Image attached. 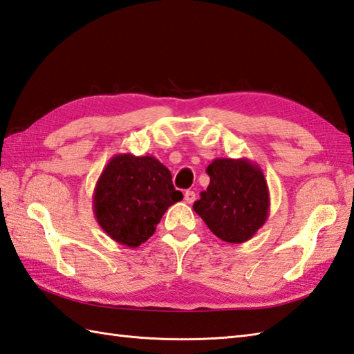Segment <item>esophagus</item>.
Here are the masks:
<instances>
[{
	"label": "esophagus",
	"instance_id": "obj_1",
	"mask_svg": "<svg viewBox=\"0 0 354 354\" xmlns=\"http://www.w3.org/2000/svg\"><path fill=\"white\" fill-rule=\"evenodd\" d=\"M184 201L187 202V204H193V202L196 201V193L192 192V190H187L184 193Z\"/></svg>",
	"mask_w": 354,
	"mask_h": 354
}]
</instances>
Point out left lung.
I'll return each instance as SVG.
<instances>
[{"label": "left lung", "instance_id": "obj_1", "mask_svg": "<svg viewBox=\"0 0 354 354\" xmlns=\"http://www.w3.org/2000/svg\"><path fill=\"white\" fill-rule=\"evenodd\" d=\"M207 173L209 184L193 209L223 242L250 240L269 216V189L260 165L246 158H216Z\"/></svg>", "mask_w": 354, "mask_h": 354}]
</instances>
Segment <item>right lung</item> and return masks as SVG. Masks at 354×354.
I'll return each instance as SVG.
<instances>
[{
    "label": "right lung",
    "instance_id": "right-lung-1",
    "mask_svg": "<svg viewBox=\"0 0 354 354\" xmlns=\"http://www.w3.org/2000/svg\"><path fill=\"white\" fill-rule=\"evenodd\" d=\"M183 193L152 155L117 153L103 169L93 194L97 222L114 242L137 248L153 236L162 214Z\"/></svg>",
    "mask_w": 354,
    "mask_h": 354
}]
</instances>
